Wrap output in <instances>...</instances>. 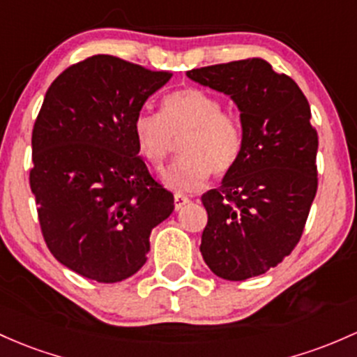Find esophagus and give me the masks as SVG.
<instances>
[{
	"label": "esophagus",
	"mask_w": 357,
	"mask_h": 357,
	"mask_svg": "<svg viewBox=\"0 0 357 357\" xmlns=\"http://www.w3.org/2000/svg\"><path fill=\"white\" fill-rule=\"evenodd\" d=\"M190 199L187 197V195H183V194H180V192H175L174 194V202H175V209H180V208H183V206L187 204V202H189Z\"/></svg>",
	"instance_id": "obj_1"
}]
</instances>
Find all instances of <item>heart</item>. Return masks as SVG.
Returning <instances> with one entry per match:
<instances>
[{
  "mask_svg": "<svg viewBox=\"0 0 357 357\" xmlns=\"http://www.w3.org/2000/svg\"><path fill=\"white\" fill-rule=\"evenodd\" d=\"M216 95L197 86L170 91L162 114L141 110L132 121L136 146L143 158L158 168L170 156L175 139L182 137L178 158L162 174V182L175 190H194L211 174L223 177L238 163L243 151V126L226 112Z\"/></svg>",
  "mask_w": 357,
  "mask_h": 357,
  "instance_id": "b5f03b06",
  "label": "heart"
}]
</instances>
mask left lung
<instances>
[{
    "label": "left lung",
    "instance_id": "left-lung-1",
    "mask_svg": "<svg viewBox=\"0 0 357 357\" xmlns=\"http://www.w3.org/2000/svg\"><path fill=\"white\" fill-rule=\"evenodd\" d=\"M229 95L243 151L221 187L202 195L201 254L218 278L245 281L281 264L301 238L315 199L318 136L300 86L260 57L187 71Z\"/></svg>",
    "mask_w": 357,
    "mask_h": 357
}]
</instances>
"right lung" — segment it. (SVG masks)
Here are the masks:
<instances>
[{
    "instance_id": "right-lung-1",
    "label": "right lung",
    "mask_w": 357,
    "mask_h": 357,
    "mask_svg": "<svg viewBox=\"0 0 357 357\" xmlns=\"http://www.w3.org/2000/svg\"><path fill=\"white\" fill-rule=\"evenodd\" d=\"M172 73L98 54L49 86L32 132L30 189L42 235L63 266L119 282L146 262L174 195L137 156L132 121Z\"/></svg>"
}]
</instances>
